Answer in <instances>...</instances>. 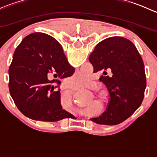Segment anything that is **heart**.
<instances>
[{
    "label": "heart",
    "instance_id": "obj_1",
    "mask_svg": "<svg viewBox=\"0 0 157 157\" xmlns=\"http://www.w3.org/2000/svg\"><path fill=\"white\" fill-rule=\"evenodd\" d=\"M70 84L77 88H82L90 84V77L86 72H80L76 74L69 80Z\"/></svg>",
    "mask_w": 157,
    "mask_h": 157
}]
</instances>
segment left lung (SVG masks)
Returning <instances> with one entry per match:
<instances>
[{"instance_id": "obj_1", "label": "left lung", "mask_w": 157, "mask_h": 157, "mask_svg": "<svg viewBox=\"0 0 157 157\" xmlns=\"http://www.w3.org/2000/svg\"><path fill=\"white\" fill-rule=\"evenodd\" d=\"M61 52L63 48L55 39ZM94 73L102 72L99 80L110 96L106 111L98 118H90L96 124L115 125L129 118L141 105L146 89L144 64L135 45L120 36L108 38L95 47L89 57ZM110 72V76L107 75Z\"/></svg>"}]
</instances>
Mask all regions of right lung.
<instances>
[{
  "instance_id": "add662e5",
  "label": "right lung",
  "mask_w": 157,
  "mask_h": 157,
  "mask_svg": "<svg viewBox=\"0 0 157 157\" xmlns=\"http://www.w3.org/2000/svg\"><path fill=\"white\" fill-rule=\"evenodd\" d=\"M75 71L55 39L48 34L28 35L14 52L9 68V90L19 110L28 118L58 121L71 117L62 109L59 86L63 79Z\"/></svg>"
}]
</instances>
